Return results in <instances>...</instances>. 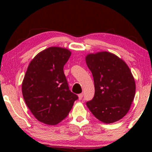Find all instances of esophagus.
Returning <instances> with one entry per match:
<instances>
[{
  "mask_svg": "<svg viewBox=\"0 0 152 152\" xmlns=\"http://www.w3.org/2000/svg\"><path fill=\"white\" fill-rule=\"evenodd\" d=\"M78 97H79V99H80V100H81V99H82V97H83V94H82V93H81V94H79L78 95Z\"/></svg>",
  "mask_w": 152,
  "mask_h": 152,
  "instance_id": "esophagus-1",
  "label": "esophagus"
}]
</instances>
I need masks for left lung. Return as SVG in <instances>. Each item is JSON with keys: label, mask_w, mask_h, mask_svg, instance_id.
I'll list each match as a JSON object with an SVG mask.
<instances>
[{"label": "left lung", "mask_w": 152, "mask_h": 152, "mask_svg": "<svg viewBox=\"0 0 152 152\" xmlns=\"http://www.w3.org/2000/svg\"><path fill=\"white\" fill-rule=\"evenodd\" d=\"M86 63L92 72L95 95L86 106L99 121L113 123L129 111L136 93V83L127 64L115 54L89 53Z\"/></svg>", "instance_id": "8db88e82"}]
</instances>
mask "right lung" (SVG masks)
I'll return each instance as SVG.
<instances>
[{
    "label": "right lung",
    "mask_w": 152,
    "mask_h": 152,
    "mask_svg": "<svg viewBox=\"0 0 152 152\" xmlns=\"http://www.w3.org/2000/svg\"><path fill=\"white\" fill-rule=\"evenodd\" d=\"M71 52L53 46L32 59L22 82L25 102L39 122L56 125L67 117L78 99L69 90L64 66Z\"/></svg>",
    "instance_id": "1"
}]
</instances>
